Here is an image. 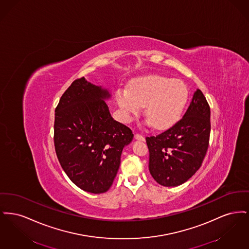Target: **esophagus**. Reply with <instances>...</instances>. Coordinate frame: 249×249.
<instances>
[{
    "instance_id": "1",
    "label": "esophagus",
    "mask_w": 249,
    "mask_h": 249,
    "mask_svg": "<svg viewBox=\"0 0 249 249\" xmlns=\"http://www.w3.org/2000/svg\"><path fill=\"white\" fill-rule=\"evenodd\" d=\"M134 138L136 140H139V141H144V137L141 135V134H139V133H135L134 134Z\"/></svg>"
}]
</instances>
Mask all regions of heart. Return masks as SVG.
Masks as SVG:
<instances>
[{
    "label": "heart",
    "instance_id": "heart-1",
    "mask_svg": "<svg viewBox=\"0 0 249 249\" xmlns=\"http://www.w3.org/2000/svg\"><path fill=\"white\" fill-rule=\"evenodd\" d=\"M188 98V88L183 82L156 74L136 78L129 89L119 88L116 92L124 121H130L143 106L147 122L158 129H165L178 121Z\"/></svg>",
    "mask_w": 249,
    "mask_h": 249
}]
</instances>
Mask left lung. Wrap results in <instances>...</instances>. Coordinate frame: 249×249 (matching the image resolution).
Returning <instances> with one entry per match:
<instances>
[{"label":"left lung","mask_w":249,"mask_h":249,"mask_svg":"<svg viewBox=\"0 0 249 249\" xmlns=\"http://www.w3.org/2000/svg\"><path fill=\"white\" fill-rule=\"evenodd\" d=\"M210 107L197 89L183 118L165 131L146 137L149 172L164 187L188 181L201 167L210 137Z\"/></svg>","instance_id":"1"}]
</instances>
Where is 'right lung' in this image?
<instances>
[{"mask_svg": "<svg viewBox=\"0 0 249 249\" xmlns=\"http://www.w3.org/2000/svg\"><path fill=\"white\" fill-rule=\"evenodd\" d=\"M111 97L84 77L74 80L55 109L54 144L59 163L71 182L87 192H107L113 184L125 145L133 133L111 117Z\"/></svg>", "mask_w": 249, "mask_h": 249, "instance_id": "obj_1", "label": "right lung"}]
</instances>
